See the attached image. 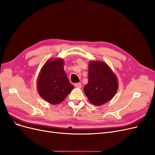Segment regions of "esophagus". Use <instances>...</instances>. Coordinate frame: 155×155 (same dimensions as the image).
Returning <instances> with one entry per match:
<instances>
[{"instance_id": "esophagus-1", "label": "esophagus", "mask_w": 155, "mask_h": 155, "mask_svg": "<svg viewBox=\"0 0 155 155\" xmlns=\"http://www.w3.org/2000/svg\"><path fill=\"white\" fill-rule=\"evenodd\" d=\"M74 86H75L76 88H81L82 84H81V83H75V84H74Z\"/></svg>"}]
</instances>
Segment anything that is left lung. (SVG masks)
Wrapping results in <instances>:
<instances>
[{
  "label": "left lung",
  "instance_id": "left-lung-1",
  "mask_svg": "<svg viewBox=\"0 0 155 155\" xmlns=\"http://www.w3.org/2000/svg\"><path fill=\"white\" fill-rule=\"evenodd\" d=\"M117 78L110 67L103 61L88 63V83L83 90L89 101L101 106L110 101L118 90Z\"/></svg>",
  "mask_w": 155,
  "mask_h": 155
}]
</instances>
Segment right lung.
<instances>
[{
  "label": "right lung",
  "instance_id": "right-lung-1",
  "mask_svg": "<svg viewBox=\"0 0 155 155\" xmlns=\"http://www.w3.org/2000/svg\"><path fill=\"white\" fill-rule=\"evenodd\" d=\"M64 61L56 58L47 61L40 72L37 88L41 97L52 104H58L74 88L63 68Z\"/></svg>",
  "mask_w": 155,
  "mask_h": 155
}]
</instances>
